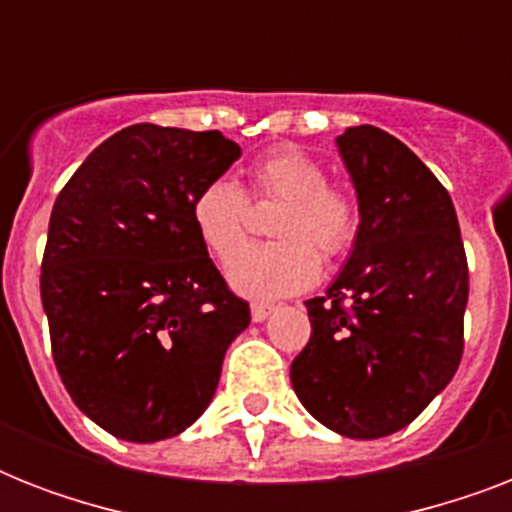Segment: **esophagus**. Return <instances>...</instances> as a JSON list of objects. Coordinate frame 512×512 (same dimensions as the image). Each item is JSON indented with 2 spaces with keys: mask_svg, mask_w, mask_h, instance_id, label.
<instances>
[{
  "mask_svg": "<svg viewBox=\"0 0 512 512\" xmlns=\"http://www.w3.org/2000/svg\"><path fill=\"white\" fill-rule=\"evenodd\" d=\"M273 313V305L252 303V321H265Z\"/></svg>",
  "mask_w": 512,
  "mask_h": 512,
  "instance_id": "1",
  "label": "esophagus"
}]
</instances>
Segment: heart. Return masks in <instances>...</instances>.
Returning <instances> with one entry per match:
<instances>
[{
    "mask_svg": "<svg viewBox=\"0 0 512 512\" xmlns=\"http://www.w3.org/2000/svg\"><path fill=\"white\" fill-rule=\"evenodd\" d=\"M281 203L272 221L279 242L237 250L248 224V199ZM193 228L215 257H227L225 279L255 300L297 295L319 279L321 258L348 252L361 231V204L350 188L329 183L327 164L300 146L284 143L249 167L247 191L215 177L191 201Z\"/></svg>",
    "mask_w": 512,
    "mask_h": 512,
    "instance_id": "heart-1",
    "label": "heart"
}]
</instances>
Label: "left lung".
<instances>
[{
    "label": "left lung",
    "mask_w": 512,
    "mask_h": 512,
    "mask_svg": "<svg viewBox=\"0 0 512 512\" xmlns=\"http://www.w3.org/2000/svg\"><path fill=\"white\" fill-rule=\"evenodd\" d=\"M337 146L361 231L327 297L305 303L311 340L289 374L321 425L382 438L406 428L460 366L468 257L449 193L401 140L361 124Z\"/></svg>",
    "instance_id": "obj_1"
}]
</instances>
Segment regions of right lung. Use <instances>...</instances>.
I'll return each instance as SVG.
<instances>
[{
  "label": "right lung",
  "mask_w": 512,
  "mask_h": 512,
  "mask_svg": "<svg viewBox=\"0 0 512 512\" xmlns=\"http://www.w3.org/2000/svg\"><path fill=\"white\" fill-rule=\"evenodd\" d=\"M241 156L223 132L132 124L103 140L55 199L42 305L68 396L111 436L183 433L215 396L249 327L191 220V201Z\"/></svg>",
  "instance_id": "right-lung-1"
}]
</instances>
